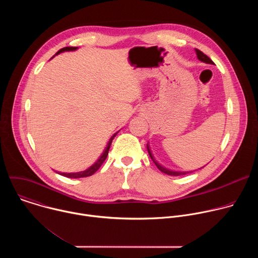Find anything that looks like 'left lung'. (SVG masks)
I'll use <instances>...</instances> for the list:
<instances>
[{"instance_id": "1", "label": "left lung", "mask_w": 258, "mask_h": 258, "mask_svg": "<svg viewBox=\"0 0 258 258\" xmlns=\"http://www.w3.org/2000/svg\"><path fill=\"white\" fill-rule=\"evenodd\" d=\"M195 52H196L197 58H198L201 62H204V63H206V64H214V63L211 61V59H210L208 56H206L204 53H202L200 50L195 49ZM147 150H148V153H149V155H150L151 159L153 160V162L155 163V165H156V166L158 167V169H159L160 171H162L163 173L168 174V175H171V176H178V175H183V174H187V173H189V171H177V170L168 169V168H166V167L162 166V165H161L160 163H158V161L154 158V156H153V154H152V152H151V149H150V146H149V144H147Z\"/></svg>"}]
</instances>
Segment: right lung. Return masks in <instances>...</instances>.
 <instances>
[{"mask_svg": "<svg viewBox=\"0 0 258 258\" xmlns=\"http://www.w3.org/2000/svg\"><path fill=\"white\" fill-rule=\"evenodd\" d=\"M79 48L78 47H65L61 50H59L56 55L60 54V53H63V52H69V51H77ZM118 133V132H117ZM117 133H115L111 138H110L106 148L104 149L103 153L101 154V156L95 161V163H93L90 167H88L87 169L83 170V171H79V172H58L59 174L63 175V176H66V177H69V178H80V177H87V176H90L92 174H94L99 168L100 166L103 164V162L105 161V159L107 158V155H108V151L110 149V146H111V143H112V140L114 139V137L117 135Z\"/></svg>", "mask_w": 258, "mask_h": 258, "instance_id": "right-lung-1", "label": "right lung"}]
</instances>
